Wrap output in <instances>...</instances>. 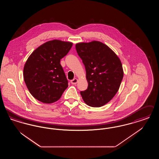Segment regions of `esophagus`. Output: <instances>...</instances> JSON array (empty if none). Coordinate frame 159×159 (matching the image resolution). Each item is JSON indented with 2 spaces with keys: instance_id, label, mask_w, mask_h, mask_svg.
Listing matches in <instances>:
<instances>
[{
  "instance_id": "1",
  "label": "esophagus",
  "mask_w": 159,
  "mask_h": 159,
  "mask_svg": "<svg viewBox=\"0 0 159 159\" xmlns=\"http://www.w3.org/2000/svg\"><path fill=\"white\" fill-rule=\"evenodd\" d=\"M77 82H78V79L76 78V79H74L71 80V83L72 84H76V83H77Z\"/></svg>"
}]
</instances>
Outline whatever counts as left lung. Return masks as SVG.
<instances>
[{
  "label": "left lung",
  "instance_id": "obj_1",
  "mask_svg": "<svg viewBox=\"0 0 159 159\" xmlns=\"http://www.w3.org/2000/svg\"><path fill=\"white\" fill-rule=\"evenodd\" d=\"M76 49L86 69L88 83L81 91L84 102L92 107L104 106L119 90L123 77L121 61L104 43L93 40L76 43Z\"/></svg>",
  "mask_w": 159,
  "mask_h": 159
}]
</instances>
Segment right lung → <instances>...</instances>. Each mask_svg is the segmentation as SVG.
<instances>
[{
    "mask_svg": "<svg viewBox=\"0 0 159 159\" xmlns=\"http://www.w3.org/2000/svg\"><path fill=\"white\" fill-rule=\"evenodd\" d=\"M73 46L70 42L52 40L39 46L25 62L23 76L32 96L51 104L60 98L68 87V80L60 60Z\"/></svg>",
    "mask_w": 159,
    "mask_h": 159,
    "instance_id": "obj_1",
    "label": "right lung"
}]
</instances>
